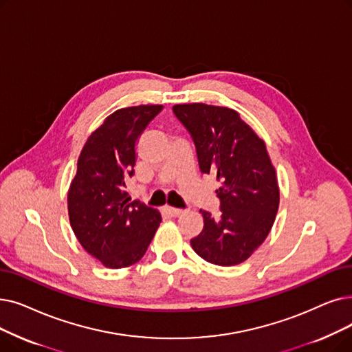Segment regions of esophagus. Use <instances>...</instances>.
I'll return each instance as SVG.
<instances>
[{"instance_id": "1", "label": "esophagus", "mask_w": 352, "mask_h": 352, "mask_svg": "<svg viewBox=\"0 0 352 352\" xmlns=\"http://www.w3.org/2000/svg\"><path fill=\"white\" fill-rule=\"evenodd\" d=\"M165 211H166L168 214H170L171 217H177V216H179V214H182V210H179V208H173V207H166Z\"/></svg>"}]
</instances>
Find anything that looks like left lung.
Returning a JSON list of instances; mask_svg holds the SVG:
<instances>
[{"instance_id": "1", "label": "left lung", "mask_w": 352, "mask_h": 352, "mask_svg": "<svg viewBox=\"0 0 352 352\" xmlns=\"http://www.w3.org/2000/svg\"><path fill=\"white\" fill-rule=\"evenodd\" d=\"M173 111L192 138L200 171L219 182L220 217L200 210L204 227L191 246L212 265H239L265 241L279 208L276 173L266 145L224 106L187 103Z\"/></svg>"}]
</instances>
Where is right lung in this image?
I'll return each mask as SVG.
<instances>
[{
  "mask_svg": "<svg viewBox=\"0 0 352 352\" xmlns=\"http://www.w3.org/2000/svg\"><path fill=\"white\" fill-rule=\"evenodd\" d=\"M162 109L141 104L113 112L80 152L67 195L69 219L83 249L106 267L138 262L161 223L157 210L131 201L125 182L135 174L141 133Z\"/></svg>",
  "mask_w": 352,
  "mask_h": 352,
  "instance_id": "add662e5",
  "label": "right lung"
}]
</instances>
